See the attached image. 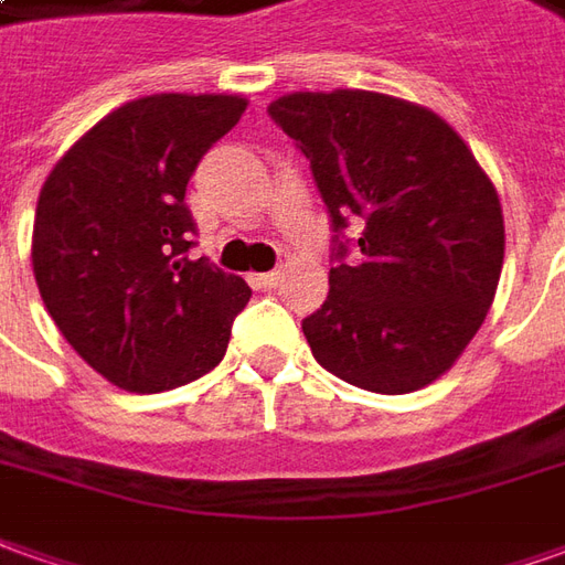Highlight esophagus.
Listing matches in <instances>:
<instances>
[{
  "mask_svg": "<svg viewBox=\"0 0 565 565\" xmlns=\"http://www.w3.org/2000/svg\"><path fill=\"white\" fill-rule=\"evenodd\" d=\"M255 279H258V286H264V289H276L282 282V270H267V274L255 276Z\"/></svg>",
  "mask_w": 565,
  "mask_h": 565,
  "instance_id": "esophagus-1",
  "label": "esophagus"
}]
</instances>
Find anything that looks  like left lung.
<instances>
[{
  "label": "left lung",
  "mask_w": 565,
  "mask_h": 565,
  "mask_svg": "<svg viewBox=\"0 0 565 565\" xmlns=\"http://www.w3.org/2000/svg\"><path fill=\"white\" fill-rule=\"evenodd\" d=\"M267 113L310 162L332 227L329 295L301 320L317 363L372 394L430 384L495 298L504 217L492 181L437 113L399 97L301 92Z\"/></svg>",
  "instance_id": "8db88e82"
}]
</instances>
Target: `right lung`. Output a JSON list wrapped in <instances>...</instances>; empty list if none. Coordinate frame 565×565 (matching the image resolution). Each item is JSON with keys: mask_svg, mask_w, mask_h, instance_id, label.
<instances>
[{"mask_svg": "<svg viewBox=\"0 0 565 565\" xmlns=\"http://www.w3.org/2000/svg\"><path fill=\"white\" fill-rule=\"evenodd\" d=\"M245 110L236 95H150L100 119L39 193L33 274L54 326L122 391L159 394L212 372L245 279L190 255L184 193Z\"/></svg>", "mask_w": 565, "mask_h": 565, "instance_id": "1", "label": "right lung"}]
</instances>
